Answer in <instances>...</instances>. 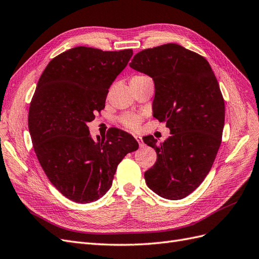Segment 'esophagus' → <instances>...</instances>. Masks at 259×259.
Returning a JSON list of instances; mask_svg holds the SVG:
<instances>
[{"mask_svg": "<svg viewBox=\"0 0 259 259\" xmlns=\"http://www.w3.org/2000/svg\"><path fill=\"white\" fill-rule=\"evenodd\" d=\"M135 139L137 140V143L139 144V146H140V147H143V146H144V140H143V138H142V137L138 136V135H136V136H135Z\"/></svg>", "mask_w": 259, "mask_h": 259, "instance_id": "esophagus-1", "label": "esophagus"}]
</instances>
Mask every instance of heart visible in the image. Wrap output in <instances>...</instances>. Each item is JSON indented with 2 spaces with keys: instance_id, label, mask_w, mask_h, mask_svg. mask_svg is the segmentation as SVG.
Wrapping results in <instances>:
<instances>
[{
  "instance_id": "b5f03b06",
  "label": "heart",
  "mask_w": 259,
  "mask_h": 259,
  "mask_svg": "<svg viewBox=\"0 0 259 259\" xmlns=\"http://www.w3.org/2000/svg\"><path fill=\"white\" fill-rule=\"evenodd\" d=\"M145 75H134L131 80L138 79V77H142ZM119 122L123 125L125 128H128L132 131H135L138 128L140 122H142V116L138 114H133V113H126L120 116Z\"/></svg>"
}]
</instances>
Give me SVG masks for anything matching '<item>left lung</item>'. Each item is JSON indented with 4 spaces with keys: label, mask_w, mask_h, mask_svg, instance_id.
<instances>
[{
    "label": "left lung",
    "mask_w": 259,
    "mask_h": 259,
    "mask_svg": "<svg viewBox=\"0 0 259 259\" xmlns=\"http://www.w3.org/2000/svg\"><path fill=\"white\" fill-rule=\"evenodd\" d=\"M130 67L152 77L153 116L165 122L170 136L145 144L156 152L145 171L147 186L168 200H180L202 184L222 144L225 101L208 61L175 43L137 53Z\"/></svg>",
    "instance_id": "left-lung-1"
}]
</instances>
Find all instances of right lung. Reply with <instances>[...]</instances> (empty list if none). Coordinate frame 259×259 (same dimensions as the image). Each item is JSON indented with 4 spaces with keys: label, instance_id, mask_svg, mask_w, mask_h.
Instances as JSON below:
<instances>
[{
    "label": "right lung",
    "instance_id": "add662e5",
    "mask_svg": "<svg viewBox=\"0 0 259 259\" xmlns=\"http://www.w3.org/2000/svg\"><path fill=\"white\" fill-rule=\"evenodd\" d=\"M132 55L77 46L53 58L37 82L28 116L34 151L50 182L73 202L103 197L119 163L138 149L126 132L112 128L94 140L88 126Z\"/></svg>",
    "mask_w": 259,
    "mask_h": 259
}]
</instances>
